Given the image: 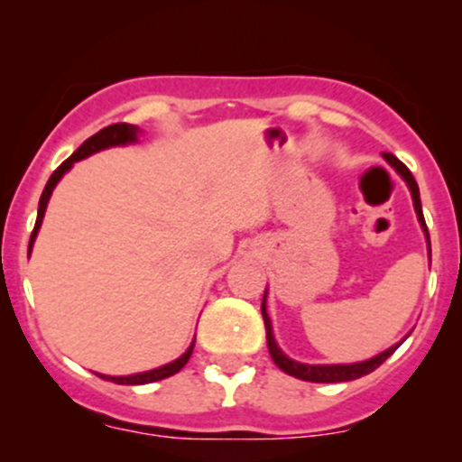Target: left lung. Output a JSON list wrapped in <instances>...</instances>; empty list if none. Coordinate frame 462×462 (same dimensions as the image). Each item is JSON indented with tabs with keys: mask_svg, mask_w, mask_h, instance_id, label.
Listing matches in <instances>:
<instances>
[{
	"mask_svg": "<svg viewBox=\"0 0 462 462\" xmlns=\"http://www.w3.org/2000/svg\"><path fill=\"white\" fill-rule=\"evenodd\" d=\"M384 161L391 164V167L395 169L397 173H400L402 178H404V182L408 184V189H411V195H412V204H415V213H417V219L419 224H421L423 232H426V241H428V249H430V236H428V227H426V219H423V210H421V199H419V187L415 182V178H412V173L408 171V167L404 162H400L393 153H383ZM263 319H264V328H267V346H269V354H272L273 363L278 365L280 369L284 371V374L289 375H295V378L300 380H306V383H347V380H356L360 375H367L371 374L374 369H378L380 365L384 363L386 358L391 356V354L395 352L397 347L402 346V338L400 343L393 347L384 349L383 354H378V356L369 358V360H363V363H349V365H306V363H298V360L289 358L282 349L278 347V343H275L273 338V328H272V319H269L267 315V291H264V298H263Z\"/></svg>",
	"mask_w": 462,
	"mask_h": 462,
	"instance_id": "1",
	"label": "left lung"
}]
</instances>
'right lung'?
Instances as JSON below:
<instances>
[{"mask_svg": "<svg viewBox=\"0 0 462 462\" xmlns=\"http://www.w3.org/2000/svg\"><path fill=\"white\" fill-rule=\"evenodd\" d=\"M139 132L141 130L136 128V125H132V124H113V125H108V128L99 130L97 134H93L91 139L84 141L82 145H79L78 150L73 152L71 156H69L67 161L62 162L54 173H51V178L47 180V184H45V189H43V195H41L39 215H36L34 230H32L28 252H32V245H34V238H36V235H39V227H41V224H43L45 208H47V201H50V198H51V190L56 189V184L60 182V178L65 176L69 169L73 167V162L82 161V158L91 156V153L99 152V150H108V147H115V145H128V143H136V141H139ZM193 347H195V341L190 343V347L182 354V356L173 360V363L162 365V367H158V369L143 371V374H132V375H102V374H99V378L110 380V383H116V384H150V383H158V380H164V378H169V375L178 374V371L189 363L190 354H193Z\"/></svg>", "mask_w": 462, "mask_h": 462, "instance_id": "1", "label": "right lung"}]
</instances>
